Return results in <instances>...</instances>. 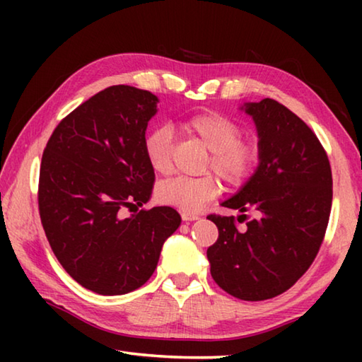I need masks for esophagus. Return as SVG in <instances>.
<instances>
[{"label":"esophagus","instance_id":"obj_1","mask_svg":"<svg viewBox=\"0 0 362 362\" xmlns=\"http://www.w3.org/2000/svg\"><path fill=\"white\" fill-rule=\"evenodd\" d=\"M198 218H199V216H196V214H187V212L182 214L183 222H192V220H198Z\"/></svg>","mask_w":362,"mask_h":362}]
</instances>
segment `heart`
<instances>
[{
    "label": "heart",
    "instance_id": "b5f03b06",
    "mask_svg": "<svg viewBox=\"0 0 362 362\" xmlns=\"http://www.w3.org/2000/svg\"><path fill=\"white\" fill-rule=\"evenodd\" d=\"M182 129L211 151L204 170H214L230 185H241L257 168L260 146L252 139L241 137L243 127L238 121L218 112L193 115L182 122ZM174 136L168 126H159L146 134L144 151L150 168L158 174H166L173 159ZM218 182L206 174L198 179L174 177L163 182L156 189L159 203L182 212L194 214L216 198Z\"/></svg>",
    "mask_w": 362,
    "mask_h": 362
}]
</instances>
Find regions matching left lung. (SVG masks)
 Listing matches in <instances>:
<instances>
[{"mask_svg": "<svg viewBox=\"0 0 362 362\" xmlns=\"http://www.w3.org/2000/svg\"><path fill=\"white\" fill-rule=\"evenodd\" d=\"M259 134L254 175L222 206L259 212L244 230L235 217L211 214L218 240L207 249L211 274L230 296L259 302L297 283L316 259L332 207V170L316 134L273 99L246 103Z\"/></svg>", "mask_w": 362, "mask_h": 362, "instance_id": "1", "label": "left lung"}]
</instances>
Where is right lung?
Wrapping results in <instances>:
<instances>
[{
	"label": "right lung",
	"instance_id": "1",
	"mask_svg": "<svg viewBox=\"0 0 362 362\" xmlns=\"http://www.w3.org/2000/svg\"><path fill=\"white\" fill-rule=\"evenodd\" d=\"M158 97L110 86L59 122L42 153L38 207L42 228L65 272L100 296H122L155 272L164 241L182 218L150 199L155 170L144 151ZM136 209L131 218L124 209Z\"/></svg>",
	"mask_w": 362,
	"mask_h": 362
}]
</instances>
